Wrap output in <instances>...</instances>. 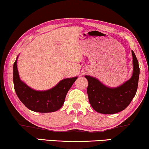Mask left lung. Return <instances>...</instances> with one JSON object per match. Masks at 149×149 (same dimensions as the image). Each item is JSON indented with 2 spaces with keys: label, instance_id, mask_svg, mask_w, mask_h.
I'll return each mask as SVG.
<instances>
[{
  "label": "left lung",
  "instance_id": "1",
  "mask_svg": "<svg viewBox=\"0 0 149 149\" xmlns=\"http://www.w3.org/2000/svg\"><path fill=\"white\" fill-rule=\"evenodd\" d=\"M133 73L128 80L117 87L111 88L103 84L96 77L85 75L88 81V96L92 107L96 112L103 114H114L124 110L129 105L136 93L140 68L134 53Z\"/></svg>",
  "mask_w": 149,
  "mask_h": 149
}]
</instances>
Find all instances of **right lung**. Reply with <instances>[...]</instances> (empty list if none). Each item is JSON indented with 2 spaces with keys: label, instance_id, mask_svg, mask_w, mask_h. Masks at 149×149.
Returning <instances> with one entry per match:
<instances>
[{
  "label": "right lung",
  "instance_id": "1",
  "mask_svg": "<svg viewBox=\"0 0 149 149\" xmlns=\"http://www.w3.org/2000/svg\"><path fill=\"white\" fill-rule=\"evenodd\" d=\"M17 58L18 56L13 64V84L15 93L22 103L35 112L51 113L59 109L77 77L62 79L55 86L47 91H36L20 79L17 65Z\"/></svg>",
  "mask_w": 149,
  "mask_h": 149
}]
</instances>
